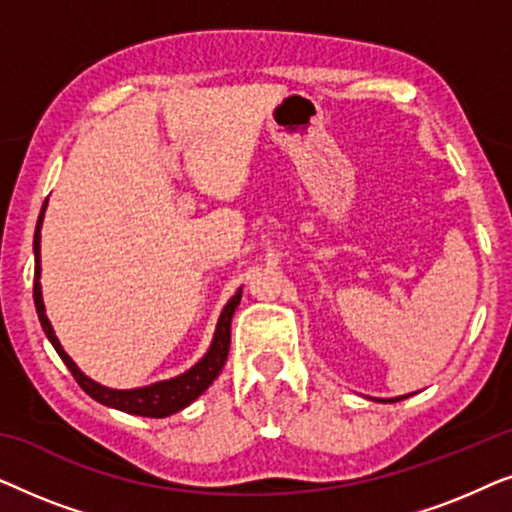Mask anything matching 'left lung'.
<instances>
[{"label":"left lung","instance_id":"1","mask_svg":"<svg viewBox=\"0 0 512 512\" xmlns=\"http://www.w3.org/2000/svg\"><path fill=\"white\" fill-rule=\"evenodd\" d=\"M401 398H405V396H401ZM401 398H391L389 403H396V401H401ZM382 403H387V401H382Z\"/></svg>","mask_w":512,"mask_h":512}]
</instances>
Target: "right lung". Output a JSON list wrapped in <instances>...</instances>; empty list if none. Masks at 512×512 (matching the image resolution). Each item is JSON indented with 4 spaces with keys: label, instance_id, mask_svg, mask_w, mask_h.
I'll list each match as a JSON object with an SVG mask.
<instances>
[{
    "label": "right lung",
    "instance_id": "obj_1",
    "mask_svg": "<svg viewBox=\"0 0 512 512\" xmlns=\"http://www.w3.org/2000/svg\"><path fill=\"white\" fill-rule=\"evenodd\" d=\"M44 207H41L39 221H37V230H34V305H37V314L41 326H44V333L51 340V345L55 347V352L60 354V359L65 361V366L69 368V373L74 375V380L79 382V387L86 391L90 398L100 401L102 405H109V408L130 412V415H139V417H167L174 415V412L184 410L188 403H193L202 391H205L209 384L216 380V375L221 373V368L226 366L228 359V349H230V321H233L235 307L240 305L242 298V289L230 298V303L223 307L221 317H219V326H216L212 347L209 352L202 356L200 363L188 370V373L174 377V380H165V382H156L151 387L144 389H130V391H118V389H107L102 384H97L81 373L76 368V363L69 359L65 354V349L60 347L58 338H55L51 321H48L46 312H44V300H41V284H39V275H41V258H39V242H41V219H44Z\"/></svg>",
    "mask_w": 512,
    "mask_h": 512
}]
</instances>
